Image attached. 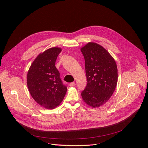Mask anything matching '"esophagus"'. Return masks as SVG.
Returning <instances> with one entry per match:
<instances>
[{"instance_id": "34e87169", "label": "esophagus", "mask_w": 148, "mask_h": 148, "mask_svg": "<svg viewBox=\"0 0 148 148\" xmlns=\"http://www.w3.org/2000/svg\"><path fill=\"white\" fill-rule=\"evenodd\" d=\"M75 83L74 82H72V83H69V86H71V87H73L75 86Z\"/></svg>"}]
</instances>
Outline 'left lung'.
<instances>
[{"mask_svg": "<svg viewBox=\"0 0 148 148\" xmlns=\"http://www.w3.org/2000/svg\"><path fill=\"white\" fill-rule=\"evenodd\" d=\"M85 60L88 83L82 92L84 102L97 108L106 104L118 82V68L114 58L101 45L89 42L80 49Z\"/></svg>", "mask_w": 148, "mask_h": 148, "instance_id": "left-lung-1", "label": "left lung"}]
</instances>
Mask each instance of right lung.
Returning a JSON list of instances; mask_svg holds the SVG:
<instances>
[{
	"label": "right lung",
	"mask_w": 148,
	"mask_h": 148,
	"mask_svg": "<svg viewBox=\"0 0 148 148\" xmlns=\"http://www.w3.org/2000/svg\"><path fill=\"white\" fill-rule=\"evenodd\" d=\"M62 49L50 48L38 54L27 74V85L35 101L47 109H53L63 101L66 86L63 84L55 62Z\"/></svg>",
	"instance_id": "add662e5"
}]
</instances>
